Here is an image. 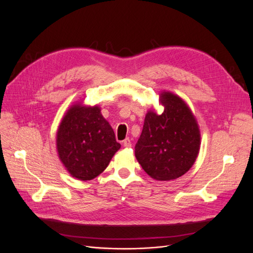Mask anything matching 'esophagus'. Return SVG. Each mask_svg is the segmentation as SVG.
I'll use <instances>...</instances> for the list:
<instances>
[{
  "label": "esophagus",
  "instance_id": "1",
  "mask_svg": "<svg viewBox=\"0 0 253 253\" xmlns=\"http://www.w3.org/2000/svg\"><path fill=\"white\" fill-rule=\"evenodd\" d=\"M123 145L125 148H131V140L129 138H126L124 141H123Z\"/></svg>",
  "mask_w": 253,
  "mask_h": 253
}]
</instances>
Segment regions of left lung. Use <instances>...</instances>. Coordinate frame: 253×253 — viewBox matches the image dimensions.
Returning <instances> with one entry per match:
<instances>
[{
  "instance_id": "obj_1",
  "label": "left lung",
  "mask_w": 253,
  "mask_h": 253,
  "mask_svg": "<svg viewBox=\"0 0 253 253\" xmlns=\"http://www.w3.org/2000/svg\"><path fill=\"white\" fill-rule=\"evenodd\" d=\"M165 110L158 116L149 112L135 144V157L142 169L157 180L178 178L196 161L200 132L188 105L178 96L164 92Z\"/></svg>"
}]
</instances>
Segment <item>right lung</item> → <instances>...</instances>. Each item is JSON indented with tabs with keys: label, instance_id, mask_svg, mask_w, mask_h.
Masks as SVG:
<instances>
[{
	"label": "right lung",
	"instance_id": "right-lung-1",
	"mask_svg": "<svg viewBox=\"0 0 253 253\" xmlns=\"http://www.w3.org/2000/svg\"><path fill=\"white\" fill-rule=\"evenodd\" d=\"M56 141L61 162L80 180L99 175L121 148L100 109L80 104L74 105L63 117Z\"/></svg>",
	"mask_w": 253,
	"mask_h": 253
}]
</instances>
